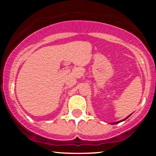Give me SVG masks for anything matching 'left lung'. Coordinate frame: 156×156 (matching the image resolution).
Here are the masks:
<instances>
[{
  "mask_svg": "<svg viewBox=\"0 0 156 156\" xmlns=\"http://www.w3.org/2000/svg\"><path fill=\"white\" fill-rule=\"evenodd\" d=\"M130 117V116H128V117H126V118H125V119H122V120H121V121H119V122H113V123H112V125H115V124H117V123H119V122H122V121H124V120H125V119H127V118H128V117Z\"/></svg>",
  "mask_w": 156,
  "mask_h": 156,
  "instance_id": "8db88e82",
  "label": "left lung"
}]
</instances>
